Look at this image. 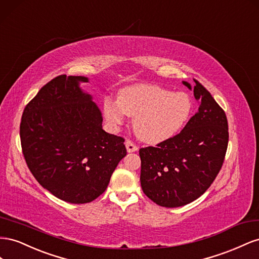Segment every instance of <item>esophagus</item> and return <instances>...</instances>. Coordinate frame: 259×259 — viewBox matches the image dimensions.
<instances>
[{
    "label": "esophagus",
    "mask_w": 259,
    "mask_h": 259,
    "mask_svg": "<svg viewBox=\"0 0 259 259\" xmlns=\"http://www.w3.org/2000/svg\"><path fill=\"white\" fill-rule=\"evenodd\" d=\"M125 147H127V151L129 153L138 151V146L134 142L130 141V140H127V141H125Z\"/></svg>",
    "instance_id": "1"
}]
</instances>
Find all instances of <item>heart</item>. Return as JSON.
Returning a JSON list of instances; mask_svg holds the SVG:
<instances>
[{"label":"heart","instance_id":"heart-1","mask_svg":"<svg viewBox=\"0 0 259 259\" xmlns=\"http://www.w3.org/2000/svg\"><path fill=\"white\" fill-rule=\"evenodd\" d=\"M193 104L188 94L158 85L140 84L124 89L118 101L104 103V115L113 125L123 123V113L134 119L136 135L156 144L174 138L187 124Z\"/></svg>","mask_w":259,"mask_h":259}]
</instances>
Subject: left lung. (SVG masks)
<instances>
[{
	"label": "left lung",
	"mask_w": 259,
	"mask_h": 259,
	"mask_svg": "<svg viewBox=\"0 0 259 259\" xmlns=\"http://www.w3.org/2000/svg\"><path fill=\"white\" fill-rule=\"evenodd\" d=\"M194 82L199 107L180 134L139 151L142 190L162 207L195 201L216 179L225 160L229 141L226 113L207 89ZM183 84L191 89L186 81Z\"/></svg>",
	"instance_id": "1"
}]
</instances>
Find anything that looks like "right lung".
I'll use <instances>...</instances> for the list:
<instances>
[{"mask_svg":"<svg viewBox=\"0 0 259 259\" xmlns=\"http://www.w3.org/2000/svg\"><path fill=\"white\" fill-rule=\"evenodd\" d=\"M88 78L57 76L26 105L21 150L29 170L54 196L72 204L94 201L127 154L124 139L102 128V114L79 88Z\"/></svg>","mask_w":259,"mask_h":259,"instance_id":"right-lung-1","label":"right lung"}]
</instances>
